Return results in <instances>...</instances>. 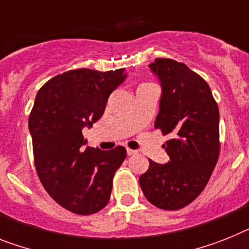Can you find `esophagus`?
Here are the masks:
<instances>
[{
	"label": "esophagus",
	"instance_id": "34e87169",
	"mask_svg": "<svg viewBox=\"0 0 249 249\" xmlns=\"http://www.w3.org/2000/svg\"><path fill=\"white\" fill-rule=\"evenodd\" d=\"M137 151L136 150H132V149H127V155H135Z\"/></svg>",
	"mask_w": 249,
	"mask_h": 249
}]
</instances>
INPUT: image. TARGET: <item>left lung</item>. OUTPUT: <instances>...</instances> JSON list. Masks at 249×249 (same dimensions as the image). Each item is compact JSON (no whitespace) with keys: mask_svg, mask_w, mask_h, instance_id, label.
<instances>
[{"mask_svg":"<svg viewBox=\"0 0 249 249\" xmlns=\"http://www.w3.org/2000/svg\"><path fill=\"white\" fill-rule=\"evenodd\" d=\"M150 71L161 86L155 128L170 135L169 161L149 160L140 187L149 202L163 210H179L206 187L217 163L219 108L207 83L184 63L157 58Z\"/></svg>","mask_w":249,"mask_h":249,"instance_id":"8db88e82","label":"left lung"}]
</instances>
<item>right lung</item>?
<instances>
[{"label":"right lung","instance_id":"1","mask_svg":"<svg viewBox=\"0 0 249 249\" xmlns=\"http://www.w3.org/2000/svg\"><path fill=\"white\" fill-rule=\"evenodd\" d=\"M126 77L124 69L71 70L36 94L29 117L36 173L49 196L71 213H95L109 201L126 149L84 147L83 128L102 118L108 98Z\"/></svg>","mask_w":249,"mask_h":249}]
</instances>
